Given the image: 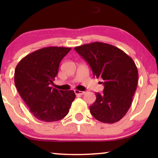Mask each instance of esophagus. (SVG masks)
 <instances>
[{
    "instance_id": "esophagus-1",
    "label": "esophagus",
    "mask_w": 158,
    "mask_h": 158,
    "mask_svg": "<svg viewBox=\"0 0 158 158\" xmlns=\"http://www.w3.org/2000/svg\"><path fill=\"white\" fill-rule=\"evenodd\" d=\"M74 92H75V95H77V96H82V95H83L84 93H85V92L81 91V90H75Z\"/></svg>"
}]
</instances>
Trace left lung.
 <instances>
[{
  "mask_svg": "<svg viewBox=\"0 0 158 158\" xmlns=\"http://www.w3.org/2000/svg\"><path fill=\"white\" fill-rule=\"evenodd\" d=\"M89 64L94 77H101L103 94L90 106L92 116L99 122H117L126 115L132 102L138 81V70L133 60L118 47L96 42L75 47Z\"/></svg>",
  "mask_w": 158,
  "mask_h": 158,
  "instance_id": "obj_1",
  "label": "left lung"
}]
</instances>
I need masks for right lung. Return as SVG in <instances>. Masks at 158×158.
Returning <instances> with one entry per match:
<instances>
[{
  "instance_id": "add662e5",
  "label": "right lung",
  "mask_w": 158,
  "mask_h": 158,
  "mask_svg": "<svg viewBox=\"0 0 158 158\" xmlns=\"http://www.w3.org/2000/svg\"><path fill=\"white\" fill-rule=\"evenodd\" d=\"M71 48L47 47L26 56L15 69L14 83L19 94L37 119L52 122L68 114L75 98L73 90L50 87L59 65Z\"/></svg>"
}]
</instances>
